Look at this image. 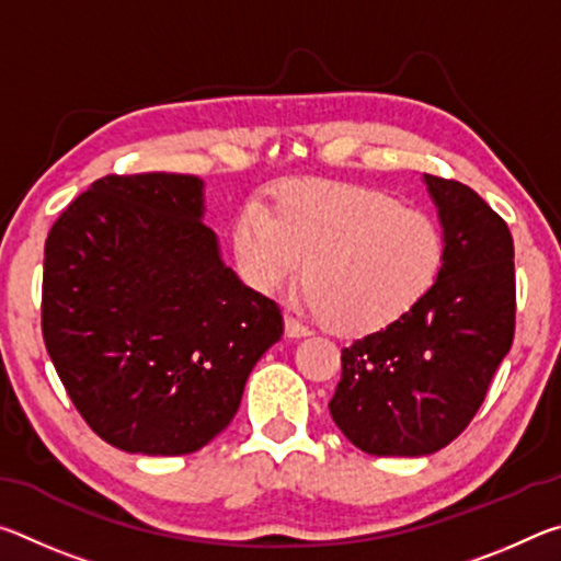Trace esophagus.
<instances>
[{"label": "esophagus", "mask_w": 561, "mask_h": 561, "mask_svg": "<svg viewBox=\"0 0 561 561\" xmlns=\"http://www.w3.org/2000/svg\"><path fill=\"white\" fill-rule=\"evenodd\" d=\"M284 334H287L289 339H301L309 334V329L304 327L301 321L291 314V311H287V314H284Z\"/></svg>", "instance_id": "obj_1"}]
</instances>
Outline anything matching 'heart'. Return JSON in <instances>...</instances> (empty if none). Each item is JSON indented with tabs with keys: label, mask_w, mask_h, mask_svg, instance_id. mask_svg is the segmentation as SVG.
<instances>
[{
	"label": "heart",
	"mask_w": 561,
	"mask_h": 561,
	"mask_svg": "<svg viewBox=\"0 0 561 561\" xmlns=\"http://www.w3.org/2000/svg\"><path fill=\"white\" fill-rule=\"evenodd\" d=\"M230 244L237 274L257 294L284 289L301 270L309 307L346 336L401 321L428 297L445 260L428 213L334 180H287L270 193L267 210L244 205Z\"/></svg>",
	"instance_id": "1"
}]
</instances>
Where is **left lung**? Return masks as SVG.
Returning <instances> with one entry per match:
<instances>
[{"label": "left lung", "mask_w": 561, "mask_h": 561, "mask_svg": "<svg viewBox=\"0 0 561 561\" xmlns=\"http://www.w3.org/2000/svg\"><path fill=\"white\" fill-rule=\"evenodd\" d=\"M445 260L413 311L341 351L329 413L358 450L421 458L468 428L515 336V247L468 185L423 175Z\"/></svg>", "instance_id": "left-lung-1"}]
</instances>
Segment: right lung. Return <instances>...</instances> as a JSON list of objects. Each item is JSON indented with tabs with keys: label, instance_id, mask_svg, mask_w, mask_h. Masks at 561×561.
<instances>
[{
	"label": "right lung",
	"instance_id": "obj_1",
	"mask_svg": "<svg viewBox=\"0 0 561 561\" xmlns=\"http://www.w3.org/2000/svg\"><path fill=\"white\" fill-rule=\"evenodd\" d=\"M195 175H106L44 247L42 329L76 411L113 448L187 455L222 433L282 311L222 262Z\"/></svg>",
	"mask_w": 561,
	"mask_h": 561
}]
</instances>
